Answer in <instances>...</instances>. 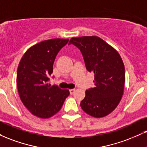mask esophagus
<instances>
[{"instance_id":"obj_1","label":"esophagus","mask_w":147,"mask_h":147,"mask_svg":"<svg viewBox=\"0 0 147 147\" xmlns=\"http://www.w3.org/2000/svg\"><path fill=\"white\" fill-rule=\"evenodd\" d=\"M75 92V89H70V94H73Z\"/></svg>"}]
</instances>
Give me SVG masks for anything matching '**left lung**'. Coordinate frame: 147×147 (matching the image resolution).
I'll list each match as a JSON object with an SVG mask.
<instances>
[{
	"label": "left lung",
	"instance_id": "obj_1",
	"mask_svg": "<svg viewBox=\"0 0 147 147\" xmlns=\"http://www.w3.org/2000/svg\"><path fill=\"white\" fill-rule=\"evenodd\" d=\"M70 44L80 49L86 69L94 74V87L86 91L81 107L93 117L107 116L116 108L124 92L125 72L121 55L94 35L72 38Z\"/></svg>",
	"mask_w": 147,
	"mask_h": 147
}]
</instances>
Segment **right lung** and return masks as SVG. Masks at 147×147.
<instances>
[{
  "label": "right lung",
  "instance_id": "obj_1",
  "mask_svg": "<svg viewBox=\"0 0 147 147\" xmlns=\"http://www.w3.org/2000/svg\"><path fill=\"white\" fill-rule=\"evenodd\" d=\"M69 39L47 40L30 47L22 56L17 70V88L21 101L34 116L49 118L61 109L70 94L48 84L58 52Z\"/></svg>",
  "mask_w": 147,
  "mask_h": 147
}]
</instances>
